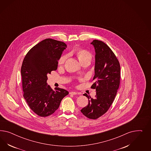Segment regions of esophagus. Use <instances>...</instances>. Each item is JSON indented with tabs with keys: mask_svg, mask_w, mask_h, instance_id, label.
<instances>
[{
	"mask_svg": "<svg viewBox=\"0 0 151 151\" xmlns=\"http://www.w3.org/2000/svg\"><path fill=\"white\" fill-rule=\"evenodd\" d=\"M70 94H71V95H77L78 93L77 92L71 91L70 92Z\"/></svg>",
	"mask_w": 151,
	"mask_h": 151,
	"instance_id": "1",
	"label": "esophagus"
}]
</instances>
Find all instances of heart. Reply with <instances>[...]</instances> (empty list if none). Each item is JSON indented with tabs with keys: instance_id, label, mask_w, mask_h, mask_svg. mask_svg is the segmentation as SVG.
Listing matches in <instances>:
<instances>
[{
	"instance_id": "heart-1",
	"label": "heart",
	"mask_w": 151,
	"mask_h": 151,
	"mask_svg": "<svg viewBox=\"0 0 151 151\" xmlns=\"http://www.w3.org/2000/svg\"><path fill=\"white\" fill-rule=\"evenodd\" d=\"M76 54L77 56L78 60H79L80 63L81 64L83 62L87 61V60H91L92 55L90 52H89L88 51L83 49H79L76 51ZM67 58L66 55H64L60 58L59 60V65H61L64 64L65 60Z\"/></svg>"
}]
</instances>
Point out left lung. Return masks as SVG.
<instances>
[{
	"label": "left lung",
	"mask_w": 151,
	"mask_h": 151,
	"mask_svg": "<svg viewBox=\"0 0 151 151\" xmlns=\"http://www.w3.org/2000/svg\"><path fill=\"white\" fill-rule=\"evenodd\" d=\"M91 44L95 51L94 83L96 97L86 93L88 104L81 110L82 114L90 119H98L105 114L114 101L120 82V65L114 53L102 41L94 40Z\"/></svg>",
	"instance_id": "8db88e82"
}]
</instances>
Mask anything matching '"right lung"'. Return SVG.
<instances>
[{"label":"right lung","instance_id":"obj_1","mask_svg":"<svg viewBox=\"0 0 151 151\" xmlns=\"http://www.w3.org/2000/svg\"><path fill=\"white\" fill-rule=\"evenodd\" d=\"M67 45L61 41L46 39L32 47L24 58L21 68L24 98L36 114L46 117L58 109L67 90L47 83V74L58 69V60Z\"/></svg>","mask_w":151,"mask_h":151}]
</instances>
